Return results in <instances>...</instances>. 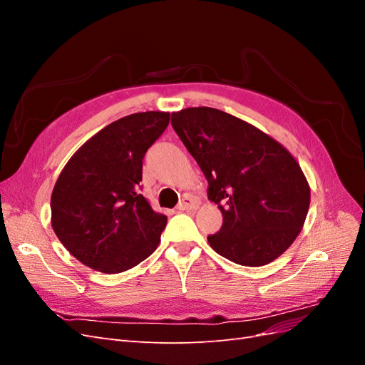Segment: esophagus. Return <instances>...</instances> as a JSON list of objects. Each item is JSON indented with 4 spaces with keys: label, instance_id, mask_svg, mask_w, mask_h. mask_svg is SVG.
Listing matches in <instances>:
<instances>
[{
    "label": "esophagus",
    "instance_id": "34e87169",
    "mask_svg": "<svg viewBox=\"0 0 365 365\" xmlns=\"http://www.w3.org/2000/svg\"><path fill=\"white\" fill-rule=\"evenodd\" d=\"M196 208H197V202L190 196H184L182 201L178 204V210H181V212H185V210H196Z\"/></svg>",
    "mask_w": 365,
    "mask_h": 365
}]
</instances>
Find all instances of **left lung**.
<instances>
[{"label":"left lung","mask_w":365,"mask_h":365,"mask_svg":"<svg viewBox=\"0 0 365 365\" xmlns=\"http://www.w3.org/2000/svg\"><path fill=\"white\" fill-rule=\"evenodd\" d=\"M172 126L208 181V200L224 222L207 237L220 256L244 267L277 259L300 235L311 189L279 141L215 108L172 114Z\"/></svg>","instance_id":"8db88e82"}]
</instances>
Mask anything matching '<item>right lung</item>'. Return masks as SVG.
<instances>
[{"instance_id": "obj_1", "label": "right lung", "mask_w": 365, "mask_h": 365, "mask_svg": "<svg viewBox=\"0 0 365 365\" xmlns=\"http://www.w3.org/2000/svg\"><path fill=\"white\" fill-rule=\"evenodd\" d=\"M169 120L148 111L113 121L65 164L51 193V227L86 267L123 272L157 250L168 216L153 212L140 181L145 153Z\"/></svg>"}]
</instances>
